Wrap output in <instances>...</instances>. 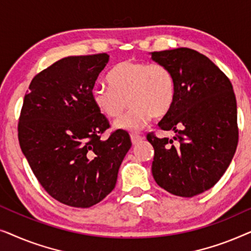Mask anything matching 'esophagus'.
I'll return each mask as SVG.
<instances>
[{"label":"esophagus","mask_w":251,"mask_h":251,"mask_svg":"<svg viewBox=\"0 0 251 251\" xmlns=\"http://www.w3.org/2000/svg\"><path fill=\"white\" fill-rule=\"evenodd\" d=\"M144 139L143 136H139V135H131V143L132 145H137L139 142H142Z\"/></svg>","instance_id":"34e87169"}]
</instances>
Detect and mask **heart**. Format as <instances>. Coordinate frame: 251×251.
<instances>
[{
	"label": "heart",
	"mask_w": 251,
	"mask_h": 251,
	"mask_svg": "<svg viewBox=\"0 0 251 251\" xmlns=\"http://www.w3.org/2000/svg\"><path fill=\"white\" fill-rule=\"evenodd\" d=\"M109 85L97 84L92 89V101L109 119H116L131 109L114 123L119 130L136 132L153 118H163L170 112L176 96L174 75L159 63L125 60L112 68L107 76Z\"/></svg>",
	"instance_id": "obj_1"
}]
</instances>
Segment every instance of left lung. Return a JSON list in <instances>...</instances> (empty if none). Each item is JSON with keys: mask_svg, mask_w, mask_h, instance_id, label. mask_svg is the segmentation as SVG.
<instances>
[{"mask_svg": "<svg viewBox=\"0 0 251 251\" xmlns=\"http://www.w3.org/2000/svg\"><path fill=\"white\" fill-rule=\"evenodd\" d=\"M151 54L169 68L176 83L173 107L159 122L160 129L176 133L174 139L147 135L154 149L153 177L169 193L192 198L214 186L234 156V91L228 77L198 51L178 48Z\"/></svg>", "mask_w": 251, "mask_h": 251, "instance_id": "left-lung-1", "label": "left lung"}]
</instances>
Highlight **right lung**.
I'll return each instance as SVG.
<instances>
[{
  "label": "right lung",
  "instance_id": "add662e5",
  "mask_svg": "<svg viewBox=\"0 0 251 251\" xmlns=\"http://www.w3.org/2000/svg\"><path fill=\"white\" fill-rule=\"evenodd\" d=\"M108 60L107 53L63 58L34 76L24 98L20 149L47 193L70 207L107 197L131 147L123 130L100 139L109 122L91 92Z\"/></svg>",
  "mask_w": 251,
  "mask_h": 251
}]
</instances>
